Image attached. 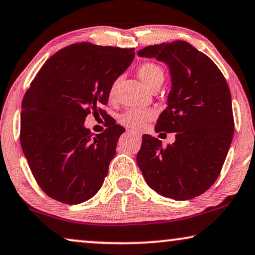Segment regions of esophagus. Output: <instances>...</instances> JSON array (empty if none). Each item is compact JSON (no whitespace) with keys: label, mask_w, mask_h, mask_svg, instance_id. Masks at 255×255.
Returning a JSON list of instances; mask_svg holds the SVG:
<instances>
[{"label":"esophagus","mask_w":255,"mask_h":255,"mask_svg":"<svg viewBox=\"0 0 255 255\" xmlns=\"http://www.w3.org/2000/svg\"><path fill=\"white\" fill-rule=\"evenodd\" d=\"M128 133H130V134H133L134 137H137V138H140V137H141V134L139 133V132L134 131V130H130V131H128Z\"/></svg>","instance_id":"obj_1"}]
</instances>
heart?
Masks as SVG:
<instances>
[{"label": "heart", "instance_id": "obj_1", "mask_svg": "<svg viewBox=\"0 0 255 255\" xmlns=\"http://www.w3.org/2000/svg\"><path fill=\"white\" fill-rule=\"evenodd\" d=\"M138 76L141 80L142 83L147 87V88H152L155 83L163 81V72L160 66L153 64V62H146L142 64L140 67L138 68ZM121 78L115 80L111 83L109 93V100L114 101L117 96L118 86H120ZM155 116V113L152 109H130L122 115L120 121L121 123L128 128H135V130H141L146 127V124L149 121H152Z\"/></svg>", "mask_w": 255, "mask_h": 255}]
</instances>
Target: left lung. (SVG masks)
I'll return each mask as SVG.
<instances>
[{"label":"left lung","mask_w":255,"mask_h":255,"mask_svg":"<svg viewBox=\"0 0 255 255\" xmlns=\"http://www.w3.org/2000/svg\"><path fill=\"white\" fill-rule=\"evenodd\" d=\"M139 57L168 66L172 87L155 131L176 132L162 147L142 135L137 163L149 188L161 196L186 201L200 196L221 173L235 132L228 82L208 55L183 40L151 45Z\"/></svg>","instance_id":"left-lung-1"}]
</instances>
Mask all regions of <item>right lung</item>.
Masks as SVG:
<instances>
[{
	"label": "right lung",
	"instance_id": "add662e5",
	"mask_svg": "<svg viewBox=\"0 0 255 255\" xmlns=\"http://www.w3.org/2000/svg\"><path fill=\"white\" fill-rule=\"evenodd\" d=\"M133 58L134 48L76 43L52 55L31 83L22 102L20 145L50 197L79 204L101 189L125 128L110 120L94 134L85 121L89 114L108 116L100 107Z\"/></svg>",
	"mask_w": 255,
	"mask_h": 255
}]
</instances>
